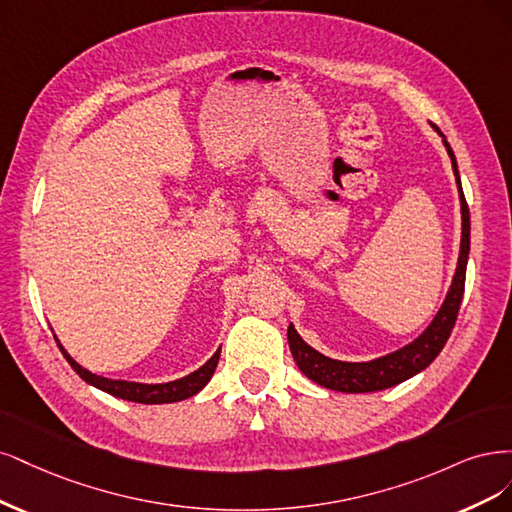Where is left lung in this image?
<instances>
[{
    "label": "left lung",
    "instance_id": "8db88e82",
    "mask_svg": "<svg viewBox=\"0 0 512 512\" xmlns=\"http://www.w3.org/2000/svg\"><path fill=\"white\" fill-rule=\"evenodd\" d=\"M434 129L442 136V131L434 125ZM444 138V136H442ZM447 146V153L453 163V172L459 189V202H461V249L457 259V270L453 276L451 289L447 293V300L440 306L438 315L430 323L425 332L400 351H393L385 357H378L372 361H361V364H353V361H338L321 355L319 351L308 346L302 336L295 332V327L289 325L287 338L289 349L295 359L298 368L321 387L342 391V393H370L389 389L398 383H404L406 378L419 374L425 370L442 351V346L447 344L455 321L461 298H464V285H466V266H468V253H470V210L464 197V189H461V180L457 172V161L451 151L447 140H442Z\"/></svg>",
    "mask_w": 512,
    "mask_h": 512
}]
</instances>
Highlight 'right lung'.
Listing matches in <instances>:
<instances>
[{
  "mask_svg": "<svg viewBox=\"0 0 512 512\" xmlns=\"http://www.w3.org/2000/svg\"><path fill=\"white\" fill-rule=\"evenodd\" d=\"M59 349H61L63 357L68 359V364L74 368V372L82 378V381H87L89 385L114 395V398L138 402V404H170V402H180V400L191 398V395H195L197 391H202L206 387L214 370H217L219 355H221V349H219L202 368H197L189 376L178 378V381L159 383V385H144V383H129V381H112V378L97 376L82 366H78L61 344H59Z\"/></svg>",
  "mask_w": 512,
  "mask_h": 512,
  "instance_id": "right-lung-1",
  "label": "right lung"
}]
</instances>
